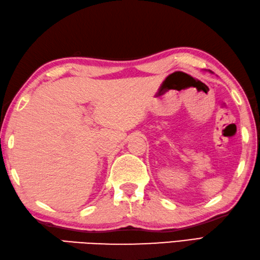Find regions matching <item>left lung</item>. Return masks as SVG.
<instances>
[{
  "label": "left lung",
  "mask_w": 260,
  "mask_h": 260,
  "mask_svg": "<svg viewBox=\"0 0 260 260\" xmlns=\"http://www.w3.org/2000/svg\"><path fill=\"white\" fill-rule=\"evenodd\" d=\"M209 72H210V70H209ZM210 73H211V72H210Z\"/></svg>",
  "instance_id": "obj_1"
}]
</instances>
